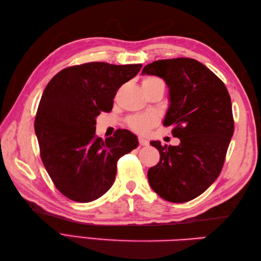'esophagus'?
<instances>
[{"mask_svg": "<svg viewBox=\"0 0 261 261\" xmlns=\"http://www.w3.org/2000/svg\"><path fill=\"white\" fill-rule=\"evenodd\" d=\"M139 143H140V146H143V147H147V146H149V141L148 140H146L145 138H139Z\"/></svg>", "mask_w": 261, "mask_h": 261, "instance_id": "34e87169", "label": "esophagus"}]
</instances>
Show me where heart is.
Here are the masks:
<instances>
[{
	"instance_id": "b5f03b06",
	"label": "heart",
	"mask_w": 261,
	"mask_h": 261,
	"mask_svg": "<svg viewBox=\"0 0 261 261\" xmlns=\"http://www.w3.org/2000/svg\"><path fill=\"white\" fill-rule=\"evenodd\" d=\"M143 91L152 90L154 87H163L165 88V83L162 79L157 76H147L142 80ZM158 119L152 114H141L134 115L127 119L126 123L132 130L138 132V134H148L149 130L157 124Z\"/></svg>"
}]
</instances>
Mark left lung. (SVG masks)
Segmentation results:
<instances>
[{
	"instance_id": "left-lung-1",
	"label": "left lung",
	"mask_w": 261,
	"mask_h": 261,
	"mask_svg": "<svg viewBox=\"0 0 261 261\" xmlns=\"http://www.w3.org/2000/svg\"><path fill=\"white\" fill-rule=\"evenodd\" d=\"M143 75H156L169 88V108L164 125L178 146L150 145L159 163L148 170L152 190L168 202L192 201L213 184L222 170L234 131L232 104L224 83L206 66L192 58L157 60Z\"/></svg>"
}]
</instances>
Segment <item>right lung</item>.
Wrapping results in <instances>:
<instances>
[{"mask_svg": "<svg viewBox=\"0 0 261 261\" xmlns=\"http://www.w3.org/2000/svg\"><path fill=\"white\" fill-rule=\"evenodd\" d=\"M141 64L86 63L60 70L39 103L35 131L40 157L57 190L71 201H95L113 185L118 160L139 145L120 129L103 140L96 116L111 112L119 88L139 73Z\"/></svg>", "mask_w": 261, "mask_h": 261, "instance_id": "add662e5", "label": "right lung"}]
</instances>
